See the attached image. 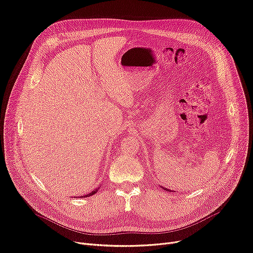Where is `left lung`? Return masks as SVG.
<instances>
[{
  "label": "left lung",
  "instance_id": "left-lung-1",
  "mask_svg": "<svg viewBox=\"0 0 253 253\" xmlns=\"http://www.w3.org/2000/svg\"><path fill=\"white\" fill-rule=\"evenodd\" d=\"M160 187H161L163 190H166V191H169V192H171L169 189H168V188H164V187H162V186H160Z\"/></svg>",
  "mask_w": 253,
  "mask_h": 253
}]
</instances>
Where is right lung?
<instances>
[{"label": "right lung", "mask_w": 253, "mask_h": 253, "mask_svg": "<svg viewBox=\"0 0 253 253\" xmlns=\"http://www.w3.org/2000/svg\"><path fill=\"white\" fill-rule=\"evenodd\" d=\"M98 189H99V187L98 188H96L95 190H93L92 192H90V193H87V194H85V195H84V197H89V196H91V195H93V194H95L97 191H98Z\"/></svg>", "instance_id": "1"}]
</instances>
